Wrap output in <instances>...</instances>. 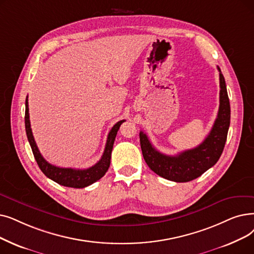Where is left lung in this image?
I'll list each match as a JSON object with an SVG mask.
<instances>
[{
	"label": "left lung",
	"instance_id": "1",
	"mask_svg": "<svg viewBox=\"0 0 254 254\" xmlns=\"http://www.w3.org/2000/svg\"><path fill=\"white\" fill-rule=\"evenodd\" d=\"M217 68L220 80L219 111L211 131L201 144L176 156H167L154 148L147 135L140 131L143 158L148 167L164 179L176 183L193 181L213 167L221 157L230 124V105L224 76L219 66Z\"/></svg>",
	"mask_w": 254,
	"mask_h": 254
}]
</instances>
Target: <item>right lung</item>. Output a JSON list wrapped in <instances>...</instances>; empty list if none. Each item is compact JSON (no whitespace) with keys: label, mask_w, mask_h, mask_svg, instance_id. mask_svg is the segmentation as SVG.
Returning a JSON list of instances; mask_svg holds the SVG:
<instances>
[{"label":"right lung","mask_w":254,"mask_h":254,"mask_svg":"<svg viewBox=\"0 0 254 254\" xmlns=\"http://www.w3.org/2000/svg\"><path fill=\"white\" fill-rule=\"evenodd\" d=\"M124 120H120L110 130V133L107 138L106 147L104 150L103 156L101 160L98 161L92 167L87 169H73V168H60L57 166L47 162L41 156V153L36 145V142L34 140L32 134L31 125H30V116H29V105H28V96L26 98V112H25V126H26V133L28 137V141L31 145L33 154L38 164L40 170L45 173L47 178L51 179L52 181L56 182L57 184L69 187V188H85L87 186H90L91 184L95 183L96 181L101 180L103 176L106 174L110 167V163H111V153L113 149V144L117 135V131L120 126L125 123Z\"/></svg>","instance_id":"right-lung-1"}]
</instances>
